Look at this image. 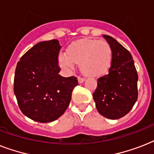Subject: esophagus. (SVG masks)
Wrapping results in <instances>:
<instances>
[{"mask_svg":"<svg viewBox=\"0 0 154 154\" xmlns=\"http://www.w3.org/2000/svg\"><path fill=\"white\" fill-rule=\"evenodd\" d=\"M85 82L84 77H78V82H79V83H82V82Z\"/></svg>","mask_w":154,"mask_h":154,"instance_id":"1","label":"esophagus"}]
</instances>
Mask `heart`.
<instances>
[{"label": "heart", "instance_id": "b5f03b06", "mask_svg": "<svg viewBox=\"0 0 154 154\" xmlns=\"http://www.w3.org/2000/svg\"><path fill=\"white\" fill-rule=\"evenodd\" d=\"M60 65L66 69H72L74 63H80V69L86 76L96 77L107 69L112 60L111 47L105 41L80 40L67 49V56L60 53Z\"/></svg>", "mask_w": 154, "mask_h": 154}]
</instances>
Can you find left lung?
Listing matches in <instances>:
<instances>
[{"label": "left lung", "instance_id": "1", "mask_svg": "<svg viewBox=\"0 0 154 154\" xmlns=\"http://www.w3.org/2000/svg\"><path fill=\"white\" fill-rule=\"evenodd\" d=\"M112 49L109 72L97 79L93 94L99 113L109 119L124 117L137 100L138 75L128 50L110 36H103Z\"/></svg>", "mask_w": 154, "mask_h": 154}]
</instances>
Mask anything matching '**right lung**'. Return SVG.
Returning a JSON list of instances; mask_svg holds the SVG:
<instances>
[{"instance_id":"right-lung-1","label":"right lung","mask_w":154,"mask_h":154,"mask_svg":"<svg viewBox=\"0 0 154 154\" xmlns=\"http://www.w3.org/2000/svg\"><path fill=\"white\" fill-rule=\"evenodd\" d=\"M57 40L37 43L20 57L14 76V94L21 112L30 119L47 123L65 112L78 85L76 77L58 74Z\"/></svg>"}]
</instances>
